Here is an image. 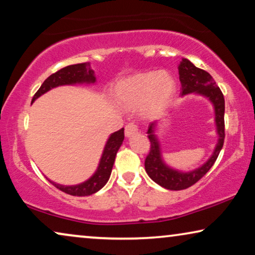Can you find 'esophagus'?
<instances>
[{"instance_id":"1","label":"esophagus","mask_w":255,"mask_h":255,"mask_svg":"<svg viewBox=\"0 0 255 255\" xmlns=\"http://www.w3.org/2000/svg\"><path fill=\"white\" fill-rule=\"evenodd\" d=\"M138 132H139L138 125H135L133 123L128 124L127 127H125V135H127L128 138L132 137V135L135 134V133H138Z\"/></svg>"}]
</instances>
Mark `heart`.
Here are the masks:
<instances>
[{"mask_svg": "<svg viewBox=\"0 0 255 255\" xmlns=\"http://www.w3.org/2000/svg\"><path fill=\"white\" fill-rule=\"evenodd\" d=\"M176 92V82L167 72H144L122 80L115 86L113 95L118 106L137 108L146 115L161 110L170 102Z\"/></svg>", "mask_w": 255, "mask_h": 255, "instance_id": "obj_1", "label": "heart"}]
</instances>
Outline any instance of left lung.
<instances>
[{"label":"left lung","instance_id":"obj_1","mask_svg":"<svg viewBox=\"0 0 255 255\" xmlns=\"http://www.w3.org/2000/svg\"><path fill=\"white\" fill-rule=\"evenodd\" d=\"M179 76L182 92L181 96L198 95L207 99L212 104L215 114V125H216V134H217V142H216L214 151L207 161L202 163L201 166L191 170H180L170 167L165 161L162 155V148L160 144L158 131L159 125L161 121H153L148 125V130L146 133L148 135L149 141H151V151L145 160V169L147 175L166 189L169 190H183L193 186L197 182L201 177H203L214 165L216 159L221 152L224 144V111H225V102L224 96L216 85L215 80L211 75L203 69L197 68L193 62L186 58H182L179 66Z\"/></svg>","mask_w":255,"mask_h":255}]
</instances>
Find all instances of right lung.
I'll use <instances>...</instances> for the list:
<instances>
[{"label":"right lung","instance_id":"add662e5","mask_svg":"<svg viewBox=\"0 0 255 255\" xmlns=\"http://www.w3.org/2000/svg\"><path fill=\"white\" fill-rule=\"evenodd\" d=\"M96 83V75L95 72L92 69L90 62H85V64H76L71 65L67 67L61 68L54 74L48 76V78L43 82L38 92L34 94L32 102H34L38 97L44 95L45 93L50 92L51 89L57 88L60 86H76V85H95ZM124 140V128H121L120 131L114 132L107 139L106 145H104L102 155L99 161V166L92 176L88 180L83 181L79 184H73V186H65L54 182V181L47 180L60 189L64 193L72 195V196H89L99 191L100 189L106 186L108 180L111 175L115 159L118 149L123 144Z\"/></svg>","mask_w":255,"mask_h":255}]
</instances>
